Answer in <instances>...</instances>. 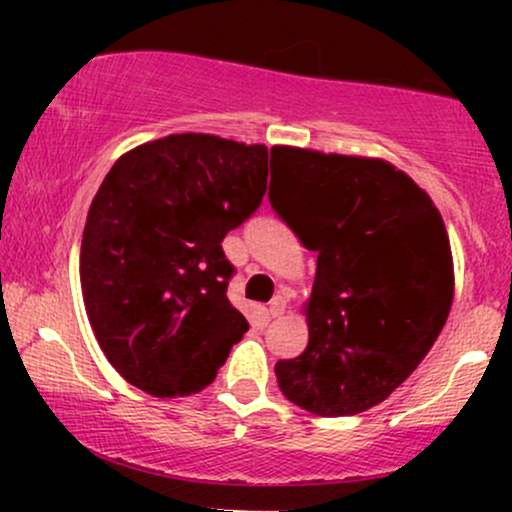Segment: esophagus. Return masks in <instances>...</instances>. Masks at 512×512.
Instances as JSON below:
<instances>
[{"mask_svg": "<svg viewBox=\"0 0 512 512\" xmlns=\"http://www.w3.org/2000/svg\"><path fill=\"white\" fill-rule=\"evenodd\" d=\"M284 310H286V301L281 296H276V298H272V303H269L267 315L269 317H281V315H284Z\"/></svg>", "mask_w": 512, "mask_h": 512, "instance_id": "esophagus-1", "label": "esophagus"}]
</instances>
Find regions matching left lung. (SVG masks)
<instances>
[{
  "mask_svg": "<svg viewBox=\"0 0 512 512\" xmlns=\"http://www.w3.org/2000/svg\"><path fill=\"white\" fill-rule=\"evenodd\" d=\"M272 158V209L317 252L308 346L276 363V383L310 414H361L414 373L448 320V231L431 197L380 158L293 146Z\"/></svg>",
  "mask_w": 512,
  "mask_h": 512,
  "instance_id": "1",
  "label": "left lung"
}]
</instances>
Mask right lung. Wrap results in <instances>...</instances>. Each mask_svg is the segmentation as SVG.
Segmentation results:
<instances>
[{
	"mask_svg": "<svg viewBox=\"0 0 512 512\" xmlns=\"http://www.w3.org/2000/svg\"><path fill=\"white\" fill-rule=\"evenodd\" d=\"M269 151L170 134L115 161L88 209L79 274L103 354L127 383L182 397L214 383L248 320L223 238L267 192Z\"/></svg>",
	"mask_w": 512,
	"mask_h": 512,
	"instance_id": "obj_1",
	"label": "right lung"
}]
</instances>
